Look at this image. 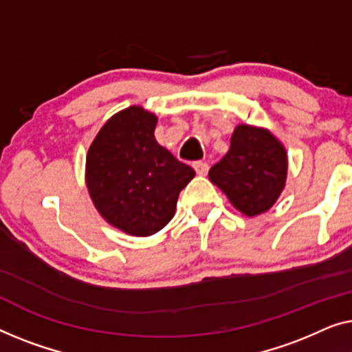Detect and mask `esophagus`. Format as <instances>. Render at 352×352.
<instances>
[{
    "instance_id": "34e87169",
    "label": "esophagus",
    "mask_w": 352,
    "mask_h": 352,
    "mask_svg": "<svg viewBox=\"0 0 352 352\" xmlns=\"http://www.w3.org/2000/svg\"><path fill=\"white\" fill-rule=\"evenodd\" d=\"M192 167H195L197 175H206L207 172H209V164L204 161H196L195 164H192Z\"/></svg>"
}]
</instances>
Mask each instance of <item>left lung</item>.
Listing matches in <instances>:
<instances>
[{
  "instance_id": "left-lung-1",
  "label": "left lung",
  "mask_w": 352,
  "mask_h": 352,
  "mask_svg": "<svg viewBox=\"0 0 352 352\" xmlns=\"http://www.w3.org/2000/svg\"><path fill=\"white\" fill-rule=\"evenodd\" d=\"M210 182L247 217L274 206L285 186L287 153L270 131L239 124L231 135L226 155L212 166Z\"/></svg>"
}]
</instances>
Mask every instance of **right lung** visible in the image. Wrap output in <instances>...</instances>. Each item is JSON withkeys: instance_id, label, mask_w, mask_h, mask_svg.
Instances as JSON below:
<instances>
[{"instance_id": "right-lung-1", "label": "right lung", "mask_w": 352, "mask_h": 352, "mask_svg": "<svg viewBox=\"0 0 352 352\" xmlns=\"http://www.w3.org/2000/svg\"><path fill=\"white\" fill-rule=\"evenodd\" d=\"M156 122L153 113L129 107L105 122L87 151L94 206L131 236H151L169 223L178 195L196 175L156 142Z\"/></svg>"}]
</instances>
